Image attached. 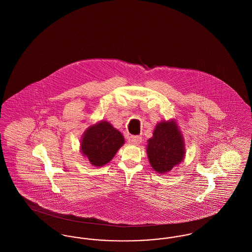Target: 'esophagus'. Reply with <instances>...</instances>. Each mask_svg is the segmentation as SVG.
Listing matches in <instances>:
<instances>
[{
	"label": "esophagus",
	"mask_w": 252,
	"mask_h": 252,
	"mask_svg": "<svg viewBox=\"0 0 252 252\" xmlns=\"http://www.w3.org/2000/svg\"><path fill=\"white\" fill-rule=\"evenodd\" d=\"M129 143L134 145H138V144L142 143V138L140 136H130L129 139H128Z\"/></svg>",
	"instance_id": "esophagus-1"
}]
</instances>
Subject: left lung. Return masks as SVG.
I'll return each mask as SVG.
<instances>
[{
	"label": "left lung",
	"instance_id": "8db88e82",
	"mask_svg": "<svg viewBox=\"0 0 252 252\" xmlns=\"http://www.w3.org/2000/svg\"><path fill=\"white\" fill-rule=\"evenodd\" d=\"M146 154L149 163L158 174H165L185 158V143L176 120L158 122L148 139Z\"/></svg>",
	"mask_w": 252,
	"mask_h": 252
}]
</instances>
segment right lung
<instances>
[{
  "instance_id": "add662e5",
  "label": "right lung",
  "mask_w": 252,
  "mask_h": 252,
  "mask_svg": "<svg viewBox=\"0 0 252 252\" xmlns=\"http://www.w3.org/2000/svg\"><path fill=\"white\" fill-rule=\"evenodd\" d=\"M125 144V138L108 121L90 126L82 136L80 152L91 164L102 167L108 163Z\"/></svg>"
}]
</instances>
